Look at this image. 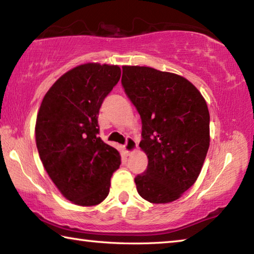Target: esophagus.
<instances>
[{
  "mask_svg": "<svg viewBox=\"0 0 254 254\" xmlns=\"http://www.w3.org/2000/svg\"><path fill=\"white\" fill-rule=\"evenodd\" d=\"M137 149V144L135 143V141L132 139V137H127V142L124 144V150L127 154H131L132 152H134Z\"/></svg>",
  "mask_w": 254,
  "mask_h": 254,
  "instance_id": "esophagus-1",
  "label": "esophagus"
}]
</instances>
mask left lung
<instances>
[{
  "label": "left lung",
  "instance_id": "8db88e82",
  "mask_svg": "<svg viewBox=\"0 0 254 254\" xmlns=\"http://www.w3.org/2000/svg\"><path fill=\"white\" fill-rule=\"evenodd\" d=\"M122 85L142 120L140 148L148 168L136 190L152 204L171 203L198 178L209 148V112L190 81L145 66H123Z\"/></svg>",
  "mask_w": 254,
  "mask_h": 254
}]
</instances>
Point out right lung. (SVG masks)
Returning <instances> with one entry per match:
<instances>
[{
	"mask_svg": "<svg viewBox=\"0 0 254 254\" xmlns=\"http://www.w3.org/2000/svg\"><path fill=\"white\" fill-rule=\"evenodd\" d=\"M120 77L118 65L83 64L60 76L42 98L34 127L38 152L60 194L72 204L102 203L121 165L118 150L97 135L100 107Z\"/></svg>",
	"mask_w": 254,
	"mask_h": 254,
	"instance_id": "1",
	"label": "right lung"
}]
</instances>
